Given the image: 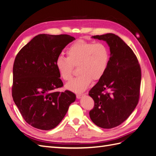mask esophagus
Masks as SVG:
<instances>
[{"mask_svg": "<svg viewBox=\"0 0 156 156\" xmlns=\"http://www.w3.org/2000/svg\"><path fill=\"white\" fill-rule=\"evenodd\" d=\"M84 95H85V94H77L76 96H77V99H80V98H83Z\"/></svg>", "mask_w": 156, "mask_h": 156, "instance_id": "34e87169", "label": "esophagus"}]
</instances>
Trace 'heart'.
Returning a JSON list of instances; mask_svg holds the SVG:
<instances>
[{"mask_svg":"<svg viewBox=\"0 0 156 156\" xmlns=\"http://www.w3.org/2000/svg\"><path fill=\"white\" fill-rule=\"evenodd\" d=\"M66 55L67 57L59 55L56 59L55 66L64 80L70 78L73 67L77 66L79 75L66 84L67 89L75 92L85 90L92 79H100L106 72L110 59L109 51L105 44L82 40L71 45L66 50Z\"/></svg>","mask_w":156,"mask_h":156,"instance_id":"heart-1","label":"heart"}]
</instances>
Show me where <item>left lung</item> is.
Masks as SVG:
<instances>
[{"label": "left lung", "instance_id": "left-lung-1", "mask_svg": "<svg viewBox=\"0 0 156 156\" xmlns=\"http://www.w3.org/2000/svg\"><path fill=\"white\" fill-rule=\"evenodd\" d=\"M92 37L106 41L111 53L105 75L89 91L95 104L89 115L97 126L111 129L124 122L137 105L140 68L133 51L119 36L107 33Z\"/></svg>", "mask_w": 156, "mask_h": 156}]
</instances>
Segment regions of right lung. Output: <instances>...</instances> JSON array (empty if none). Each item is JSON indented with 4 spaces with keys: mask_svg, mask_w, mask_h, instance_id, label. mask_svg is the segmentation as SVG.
Wrapping results in <instances>:
<instances>
[{
    "mask_svg": "<svg viewBox=\"0 0 156 156\" xmlns=\"http://www.w3.org/2000/svg\"><path fill=\"white\" fill-rule=\"evenodd\" d=\"M75 40L68 34H39L16 56L13 67V100L23 119L35 128H55L75 101L76 96L72 92L55 91L63 86L56 59Z\"/></svg>",
    "mask_w": 156,
    "mask_h": 156,
    "instance_id": "obj_1",
    "label": "right lung"
}]
</instances>
